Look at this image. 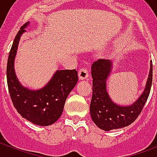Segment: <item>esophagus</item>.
<instances>
[{"label":"esophagus","mask_w":157,"mask_h":157,"mask_svg":"<svg viewBox=\"0 0 157 157\" xmlns=\"http://www.w3.org/2000/svg\"><path fill=\"white\" fill-rule=\"evenodd\" d=\"M78 76L80 80H85L89 77V71L86 68H81L78 71Z\"/></svg>","instance_id":"34e87169"}]
</instances>
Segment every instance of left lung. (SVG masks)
I'll return each instance as SVG.
<instances>
[{"mask_svg":"<svg viewBox=\"0 0 157 157\" xmlns=\"http://www.w3.org/2000/svg\"><path fill=\"white\" fill-rule=\"evenodd\" d=\"M112 68L109 59H98L91 67L93 77V94L91 99L90 116L92 121L99 129L109 131L128 126L137 119L146 103L152 82V62L144 92L134 103L122 106L111 99L107 91V80Z\"/></svg>","mask_w":157,"mask_h":157,"instance_id":"8db88e82","label":"left lung"}]
</instances>
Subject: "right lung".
Here are the masks:
<instances>
[{
	"label": "right lung",
	"instance_id": "right-lung-1",
	"mask_svg": "<svg viewBox=\"0 0 157 157\" xmlns=\"http://www.w3.org/2000/svg\"><path fill=\"white\" fill-rule=\"evenodd\" d=\"M28 24L29 22L21 27L9 54L6 69L9 92L13 106L22 117L33 124L47 126L61 117L65 101L76 86L78 76L76 69L57 70L49 82L40 90H30L20 83L13 65L19 40Z\"/></svg>",
	"mask_w": 157,
	"mask_h": 157
}]
</instances>
